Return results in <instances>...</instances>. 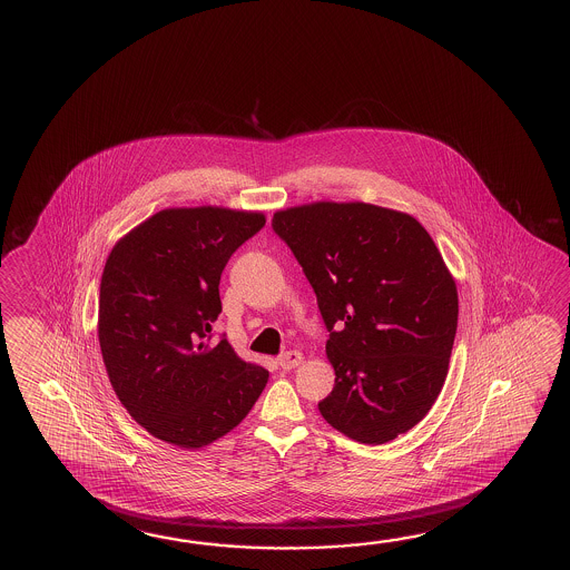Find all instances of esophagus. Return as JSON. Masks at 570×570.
<instances>
[{
	"mask_svg": "<svg viewBox=\"0 0 570 570\" xmlns=\"http://www.w3.org/2000/svg\"><path fill=\"white\" fill-rule=\"evenodd\" d=\"M303 353L301 351H288V353H284V355H279L278 365L282 370H294V367H298L301 363H303Z\"/></svg>",
	"mask_w": 570,
	"mask_h": 570,
	"instance_id": "esophagus-1",
	"label": "esophagus"
}]
</instances>
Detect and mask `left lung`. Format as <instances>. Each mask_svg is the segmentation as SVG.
Returning a JSON list of instances; mask_svg holds the SVG:
<instances>
[{
	"label": "left lung",
	"mask_w": 570,
	"mask_h": 570,
	"mask_svg": "<svg viewBox=\"0 0 570 570\" xmlns=\"http://www.w3.org/2000/svg\"><path fill=\"white\" fill-rule=\"evenodd\" d=\"M272 227L328 331L323 419L363 444L394 441L429 414L449 372L459 296L439 247L412 215L367 203L278 210Z\"/></svg>",
	"instance_id": "8db88e82"
}]
</instances>
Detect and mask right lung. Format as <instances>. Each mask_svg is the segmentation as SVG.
Listing matches in <instances>:
<instances>
[{
    "label": "right lung",
    "mask_w": 570,
    "mask_h": 570,
    "mask_svg": "<svg viewBox=\"0 0 570 570\" xmlns=\"http://www.w3.org/2000/svg\"><path fill=\"white\" fill-rule=\"evenodd\" d=\"M266 225L262 213L164 209L121 237L105 262L99 345L129 416L151 436L200 449L235 429L269 373L210 345L219 279L233 252Z\"/></svg>",
    "instance_id": "obj_1"
}]
</instances>
